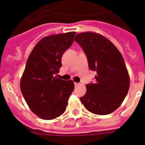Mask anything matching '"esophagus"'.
Segmentation results:
<instances>
[{
    "label": "esophagus",
    "mask_w": 145,
    "mask_h": 145,
    "mask_svg": "<svg viewBox=\"0 0 145 145\" xmlns=\"http://www.w3.org/2000/svg\"><path fill=\"white\" fill-rule=\"evenodd\" d=\"M74 85H75V86H78V85H79V83H76V82H74Z\"/></svg>",
    "instance_id": "34e87169"
}]
</instances>
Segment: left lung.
<instances>
[{
    "label": "left lung",
    "mask_w": 145,
    "mask_h": 145,
    "mask_svg": "<svg viewBox=\"0 0 145 145\" xmlns=\"http://www.w3.org/2000/svg\"><path fill=\"white\" fill-rule=\"evenodd\" d=\"M88 67L95 71V82L86 85V94L80 97L88 111L95 114L112 113L121 105L129 90L130 81L121 54L102 35L93 32L77 34Z\"/></svg>",
    "instance_id": "8db88e82"
}]
</instances>
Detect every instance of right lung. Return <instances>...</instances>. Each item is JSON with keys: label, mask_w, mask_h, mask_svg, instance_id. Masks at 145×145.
Listing matches in <instances>:
<instances>
[{"label": "right lung", "mask_w": 145, "mask_h": 145, "mask_svg": "<svg viewBox=\"0 0 145 145\" xmlns=\"http://www.w3.org/2000/svg\"><path fill=\"white\" fill-rule=\"evenodd\" d=\"M75 32L44 37L27 61L21 80V91L27 105L36 115L52 120L66 110L74 91L72 81L55 77L62 66L61 57L74 41Z\"/></svg>", "instance_id": "add662e5"}]
</instances>
